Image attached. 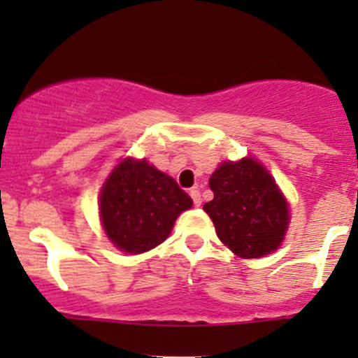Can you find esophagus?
<instances>
[{"label": "esophagus", "mask_w": 358, "mask_h": 358, "mask_svg": "<svg viewBox=\"0 0 358 358\" xmlns=\"http://www.w3.org/2000/svg\"><path fill=\"white\" fill-rule=\"evenodd\" d=\"M190 197H192L194 206H197V208H199L201 202H202V199H201V192H199V190H197V189H192V190H190Z\"/></svg>", "instance_id": "1"}]
</instances>
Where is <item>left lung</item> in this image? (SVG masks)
<instances>
[{"label":"left lung","mask_w":358,"mask_h":358,"mask_svg":"<svg viewBox=\"0 0 358 358\" xmlns=\"http://www.w3.org/2000/svg\"><path fill=\"white\" fill-rule=\"evenodd\" d=\"M209 187L215 197L204 211L234 255L262 258L280 246L289 225V204L262 162L252 157L222 162Z\"/></svg>","instance_id":"left-lung-1"}]
</instances>
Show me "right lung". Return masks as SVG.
I'll use <instances>...</instances> for the list:
<instances>
[{
	"instance_id": "right-lung-1",
	"label": "right lung",
	"mask_w": 358,
	"mask_h": 358,
	"mask_svg": "<svg viewBox=\"0 0 358 358\" xmlns=\"http://www.w3.org/2000/svg\"><path fill=\"white\" fill-rule=\"evenodd\" d=\"M100 220L115 248L140 255L164 243L192 199L145 159L119 162L100 192Z\"/></svg>"
}]
</instances>
